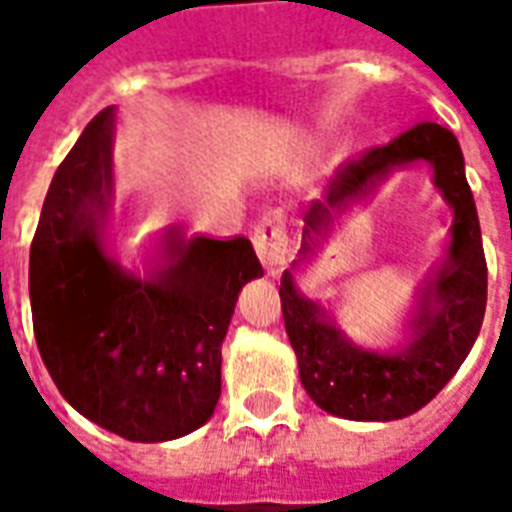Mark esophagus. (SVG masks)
<instances>
[{
  "instance_id": "esophagus-1",
  "label": "esophagus",
  "mask_w": 512,
  "mask_h": 512,
  "mask_svg": "<svg viewBox=\"0 0 512 512\" xmlns=\"http://www.w3.org/2000/svg\"><path fill=\"white\" fill-rule=\"evenodd\" d=\"M253 248H256L261 264H264L269 272H275V269L288 264V232H285V219H282L280 214H267L261 219L259 227L253 230Z\"/></svg>"
}]
</instances>
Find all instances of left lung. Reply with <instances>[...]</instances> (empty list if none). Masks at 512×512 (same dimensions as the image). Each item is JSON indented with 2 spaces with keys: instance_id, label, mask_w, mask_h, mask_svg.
Wrapping results in <instances>:
<instances>
[{
  "instance_id": "left-lung-1",
  "label": "left lung",
  "mask_w": 512,
  "mask_h": 512,
  "mask_svg": "<svg viewBox=\"0 0 512 512\" xmlns=\"http://www.w3.org/2000/svg\"><path fill=\"white\" fill-rule=\"evenodd\" d=\"M428 162L434 186L453 208L448 259L421 281L386 350L359 347L334 313L295 288V269L313 255L351 207L369 197L394 170ZM282 317L296 351L306 394L335 418L388 423L431 402L473 349L486 312V259L476 200L465 179L460 142L439 124H418L383 147L346 163L325 198L304 214V237L293 267L280 280Z\"/></svg>"
}]
</instances>
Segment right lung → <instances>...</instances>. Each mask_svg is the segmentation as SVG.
<instances>
[{"instance_id": "add662e5", "label": "right lung", "mask_w": 512, "mask_h": 512, "mask_svg": "<svg viewBox=\"0 0 512 512\" xmlns=\"http://www.w3.org/2000/svg\"><path fill=\"white\" fill-rule=\"evenodd\" d=\"M116 108L89 121L57 166L31 243L34 335L65 402L129 441H171L206 423L222 394V343L245 282L248 237L158 235L142 272L108 251L116 200Z\"/></svg>"}]
</instances>
